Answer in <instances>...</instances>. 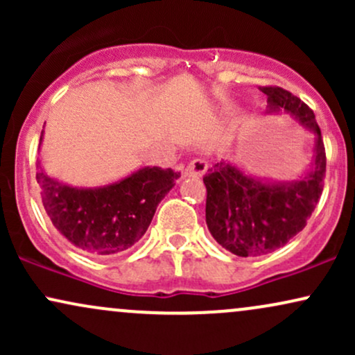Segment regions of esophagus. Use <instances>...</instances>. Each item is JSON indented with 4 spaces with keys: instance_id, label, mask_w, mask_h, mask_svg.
<instances>
[{
    "instance_id": "34e87169",
    "label": "esophagus",
    "mask_w": 355,
    "mask_h": 355,
    "mask_svg": "<svg viewBox=\"0 0 355 355\" xmlns=\"http://www.w3.org/2000/svg\"><path fill=\"white\" fill-rule=\"evenodd\" d=\"M207 168H209V165H207L205 160H202V158H195V160H191L190 164L183 168V177L198 178L207 172Z\"/></svg>"
}]
</instances>
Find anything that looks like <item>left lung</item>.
Wrapping results in <instances>:
<instances>
[{
  "label": "left lung",
  "mask_w": 355,
  "mask_h": 355,
  "mask_svg": "<svg viewBox=\"0 0 355 355\" xmlns=\"http://www.w3.org/2000/svg\"><path fill=\"white\" fill-rule=\"evenodd\" d=\"M267 113H287L313 135L311 168L297 180H270L248 175L220 160L203 177L205 218L211 237L239 257L267 255L284 247L311 218L325 177V148L315 115L304 101L279 87H262Z\"/></svg>",
  "instance_id": "left-lung-1"
}]
</instances>
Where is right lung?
Wrapping results in <instances>:
<instances>
[{
	"label": "right lung",
	"instance_id": "add662e5",
	"mask_svg": "<svg viewBox=\"0 0 355 355\" xmlns=\"http://www.w3.org/2000/svg\"><path fill=\"white\" fill-rule=\"evenodd\" d=\"M43 141V132L40 145ZM43 207L55 229L73 247L93 257L116 255L145 235L158 203L173 189L180 172L141 166L103 187H73L36 165Z\"/></svg>",
	"mask_w": 355,
	"mask_h": 355
}]
</instances>
